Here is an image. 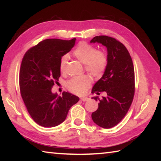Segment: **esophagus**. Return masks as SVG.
<instances>
[{"instance_id": "esophagus-1", "label": "esophagus", "mask_w": 161, "mask_h": 161, "mask_svg": "<svg viewBox=\"0 0 161 161\" xmlns=\"http://www.w3.org/2000/svg\"><path fill=\"white\" fill-rule=\"evenodd\" d=\"M88 100H89V98L87 97H83L81 98V100L82 102H86V101H88Z\"/></svg>"}]
</instances>
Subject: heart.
<instances>
[{
	"mask_svg": "<svg viewBox=\"0 0 161 161\" xmlns=\"http://www.w3.org/2000/svg\"><path fill=\"white\" fill-rule=\"evenodd\" d=\"M73 55L84 64V67L88 72L95 77L103 74L107 66V56L104 52L97 50L96 48L86 42H80L73 50ZM69 55L65 54L61 56L59 61V69L61 72L66 70ZM91 80L86 75L75 77L67 81L68 90L76 94L84 93L90 86Z\"/></svg>",
	"mask_w": 161,
	"mask_h": 161,
	"instance_id": "heart-1",
	"label": "heart"
}]
</instances>
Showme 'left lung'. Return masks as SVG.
<instances>
[{"instance_id": "obj_1", "label": "left lung", "mask_w": 161, "mask_h": 161, "mask_svg": "<svg viewBox=\"0 0 161 161\" xmlns=\"http://www.w3.org/2000/svg\"><path fill=\"white\" fill-rule=\"evenodd\" d=\"M90 42L101 43L107 49V68L92 89V93L105 91L107 96L92 97L100 102L91 117L98 126L109 129L122 120L131 107L135 92L134 68L127 49L115 39L97 36Z\"/></svg>"}]
</instances>
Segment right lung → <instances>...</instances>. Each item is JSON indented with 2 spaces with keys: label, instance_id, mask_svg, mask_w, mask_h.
Masks as SVG:
<instances>
[{
  "label": "right lung",
  "instance_id": "add662e5",
  "mask_svg": "<svg viewBox=\"0 0 161 161\" xmlns=\"http://www.w3.org/2000/svg\"><path fill=\"white\" fill-rule=\"evenodd\" d=\"M75 40H43L27 51L23 58L19 73L20 95L34 121L44 127L62 123L70 107L80 100L68 92L64 91L61 96L52 93L61 75L60 58L70 52Z\"/></svg>",
  "mask_w": 161,
  "mask_h": 161
}]
</instances>
